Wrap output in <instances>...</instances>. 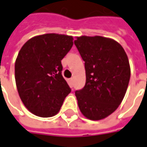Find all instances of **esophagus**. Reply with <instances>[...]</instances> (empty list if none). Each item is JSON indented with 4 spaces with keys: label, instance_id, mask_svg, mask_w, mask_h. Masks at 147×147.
Instances as JSON below:
<instances>
[{
    "label": "esophagus",
    "instance_id": "esophagus-1",
    "mask_svg": "<svg viewBox=\"0 0 147 147\" xmlns=\"http://www.w3.org/2000/svg\"><path fill=\"white\" fill-rule=\"evenodd\" d=\"M68 83H69V84L71 85V86H72V85H73V83H74V79H73V78L68 79Z\"/></svg>",
    "mask_w": 147,
    "mask_h": 147
}]
</instances>
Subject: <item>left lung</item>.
I'll return each instance as SVG.
<instances>
[{
  "mask_svg": "<svg viewBox=\"0 0 147 147\" xmlns=\"http://www.w3.org/2000/svg\"><path fill=\"white\" fill-rule=\"evenodd\" d=\"M74 43L86 72L85 85L76 91L80 110L88 119H104L118 108L127 90V55L117 42L101 36L77 37Z\"/></svg>",
  "mask_w": 147,
  "mask_h": 147,
  "instance_id": "1",
  "label": "left lung"
}]
</instances>
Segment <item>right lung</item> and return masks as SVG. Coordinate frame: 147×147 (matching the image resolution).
<instances>
[{
	"mask_svg": "<svg viewBox=\"0 0 147 147\" xmlns=\"http://www.w3.org/2000/svg\"><path fill=\"white\" fill-rule=\"evenodd\" d=\"M71 36L46 34L22 46L15 62V80L24 105L33 114L58 113L71 89L62 76L61 60L73 46Z\"/></svg>",
	"mask_w": 147,
	"mask_h": 147,
	"instance_id": "add662e5",
	"label": "right lung"
}]
</instances>
